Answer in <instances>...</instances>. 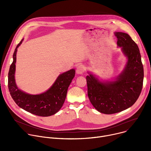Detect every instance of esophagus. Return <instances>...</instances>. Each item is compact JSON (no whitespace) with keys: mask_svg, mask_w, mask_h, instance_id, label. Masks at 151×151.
<instances>
[{"mask_svg":"<svg viewBox=\"0 0 151 151\" xmlns=\"http://www.w3.org/2000/svg\"><path fill=\"white\" fill-rule=\"evenodd\" d=\"M85 70V67L82 65V64H80V65H79L78 67H77V69H76V73L78 74H82Z\"/></svg>","mask_w":151,"mask_h":151,"instance_id":"1","label":"esophagus"}]
</instances>
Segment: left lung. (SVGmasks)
<instances>
[{
    "label": "left lung",
    "mask_w": 151,
    "mask_h": 151,
    "mask_svg": "<svg viewBox=\"0 0 151 151\" xmlns=\"http://www.w3.org/2000/svg\"><path fill=\"white\" fill-rule=\"evenodd\" d=\"M117 45L128 58L126 67L116 81L101 82L87 76L88 96L99 112L113 114L128 109L139 98L143 87V67L137 45L127 33L115 32Z\"/></svg>",
    "instance_id": "8db88e82"
}]
</instances>
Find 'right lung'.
<instances>
[{
	"label": "right lung",
	"instance_id": "1",
	"mask_svg": "<svg viewBox=\"0 0 151 151\" xmlns=\"http://www.w3.org/2000/svg\"><path fill=\"white\" fill-rule=\"evenodd\" d=\"M17 46L13 55V62L8 73V88L10 94L16 104L24 110L40 116H49L56 114L65 101L68 89L75 76V69L61 74L52 87L45 93L38 95H30L19 90L16 85L14 74L15 70Z\"/></svg>",
	"mask_w": 151,
	"mask_h": 151
}]
</instances>
